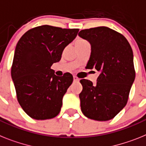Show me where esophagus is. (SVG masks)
<instances>
[{
  "instance_id": "obj_1",
  "label": "esophagus",
  "mask_w": 146,
  "mask_h": 146,
  "mask_svg": "<svg viewBox=\"0 0 146 146\" xmlns=\"http://www.w3.org/2000/svg\"><path fill=\"white\" fill-rule=\"evenodd\" d=\"M73 81H74V82H79V79L78 77L76 76H73Z\"/></svg>"
}]
</instances>
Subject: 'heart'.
Instances as JSON below:
<instances>
[{"label":"heart","instance_id":"heart-1","mask_svg":"<svg viewBox=\"0 0 146 146\" xmlns=\"http://www.w3.org/2000/svg\"><path fill=\"white\" fill-rule=\"evenodd\" d=\"M86 42H88L86 40L82 39V38H79L78 40H76V44H84V43H86Z\"/></svg>","mask_w":146,"mask_h":146}]
</instances>
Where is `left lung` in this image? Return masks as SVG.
I'll return each instance as SVG.
<instances>
[{"label": "left lung", "instance_id": "left-lung-1", "mask_svg": "<svg viewBox=\"0 0 146 146\" xmlns=\"http://www.w3.org/2000/svg\"><path fill=\"white\" fill-rule=\"evenodd\" d=\"M79 35L91 45L86 68L100 72L96 84L80 80L81 110L91 119L110 120L126 105L135 79L131 46L124 35L106 27L82 29Z\"/></svg>", "mask_w": 146, "mask_h": 146}]
</instances>
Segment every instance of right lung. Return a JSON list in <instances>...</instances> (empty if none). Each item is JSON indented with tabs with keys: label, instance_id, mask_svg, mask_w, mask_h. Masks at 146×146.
<instances>
[{
	"label": "right lung",
	"instance_id": "right-lung-1",
	"mask_svg": "<svg viewBox=\"0 0 146 146\" xmlns=\"http://www.w3.org/2000/svg\"><path fill=\"white\" fill-rule=\"evenodd\" d=\"M79 30L42 25L26 32L18 41L11 76L18 103L31 118L44 120L59 113L73 78L69 73L57 76L50 67L59 62Z\"/></svg>",
	"mask_w": 146,
	"mask_h": 146
}]
</instances>
